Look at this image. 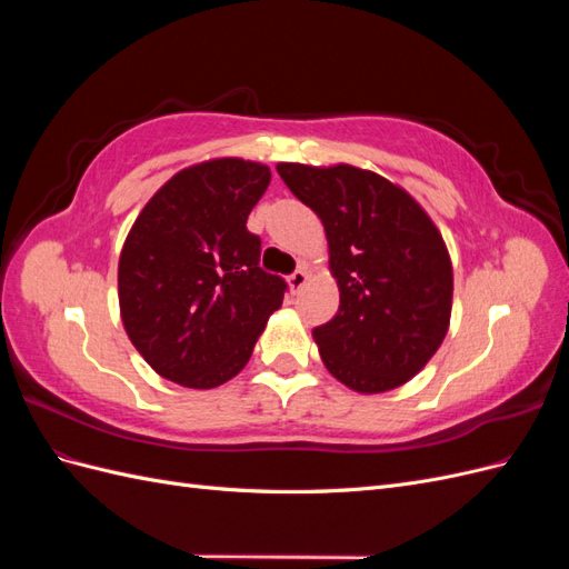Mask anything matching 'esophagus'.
I'll list each match as a JSON object with an SVG mask.
<instances>
[{
  "label": "esophagus",
  "mask_w": 569,
  "mask_h": 569,
  "mask_svg": "<svg viewBox=\"0 0 569 569\" xmlns=\"http://www.w3.org/2000/svg\"><path fill=\"white\" fill-rule=\"evenodd\" d=\"M287 282H289V289H291V291H299V289L308 282V270H306V268L295 270V272H291L289 278H287Z\"/></svg>",
  "instance_id": "1"
}]
</instances>
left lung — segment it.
I'll return each instance as SVG.
<instances>
[{
    "label": "left lung",
    "instance_id": "8db88e82",
    "mask_svg": "<svg viewBox=\"0 0 569 569\" xmlns=\"http://www.w3.org/2000/svg\"><path fill=\"white\" fill-rule=\"evenodd\" d=\"M322 220L337 316L313 330L325 368L358 393L412 380L449 332L453 266L437 226L403 187L349 163H278Z\"/></svg>",
    "mask_w": 569,
    "mask_h": 569
}]
</instances>
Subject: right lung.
Returning <instances> with one entry per match:
<instances>
[{"mask_svg":"<svg viewBox=\"0 0 569 569\" xmlns=\"http://www.w3.org/2000/svg\"><path fill=\"white\" fill-rule=\"evenodd\" d=\"M270 168L211 159L170 178L132 222L118 261L120 320L166 380L213 389L242 370L284 280L258 266L247 218Z\"/></svg>","mask_w":569,"mask_h":569,"instance_id":"obj_1","label":"right lung"}]
</instances>
